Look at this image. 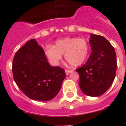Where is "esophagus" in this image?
I'll list each match as a JSON object with an SVG mask.
<instances>
[{"instance_id": "esophagus-1", "label": "esophagus", "mask_w": 126, "mask_h": 126, "mask_svg": "<svg viewBox=\"0 0 126 126\" xmlns=\"http://www.w3.org/2000/svg\"><path fill=\"white\" fill-rule=\"evenodd\" d=\"M71 70H69V69H65V73H66V75H68L69 73L71 72Z\"/></svg>"}]
</instances>
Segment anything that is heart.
<instances>
[{"label":"heart","instance_id":"heart-1","mask_svg":"<svg viewBox=\"0 0 126 126\" xmlns=\"http://www.w3.org/2000/svg\"><path fill=\"white\" fill-rule=\"evenodd\" d=\"M90 44L86 38L67 37L57 40L54 46L47 45L44 54L52 65H59L62 55L71 65L77 67L82 65L88 57Z\"/></svg>","mask_w":126,"mask_h":126}]
</instances>
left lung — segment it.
Returning a JSON list of instances; mask_svg holds the SVG:
<instances>
[{
  "label": "left lung",
  "mask_w": 126,
  "mask_h": 126,
  "mask_svg": "<svg viewBox=\"0 0 126 126\" xmlns=\"http://www.w3.org/2000/svg\"><path fill=\"white\" fill-rule=\"evenodd\" d=\"M92 51L83 66L76 69L80 76L79 86L88 96L105 94L113 82L116 72L114 48L105 37L92 34L90 39Z\"/></svg>",
  "instance_id": "1"
}]
</instances>
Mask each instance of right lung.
Segmentation results:
<instances>
[{
    "label": "right lung",
    "instance_id": "obj_1",
    "mask_svg": "<svg viewBox=\"0 0 126 126\" xmlns=\"http://www.w3.org/2000/svg\"><path fill=\"white\" fill-rule=\"evenodd\" d=\"M14 81L30 99L49 101L59 93L65 72L49 65L42 47L34 39L18 49L12 62Z\"/></svg>",
    "mask_w": 126,
    "mask_h": 126
}]
</instances>
